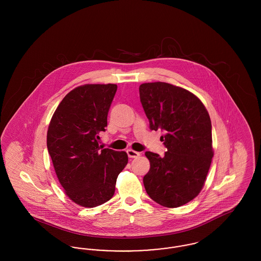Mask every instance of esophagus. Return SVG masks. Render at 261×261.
Listing matches in <instances>:
<instances>
[{
	"label": "esophagus",
	"mask_w": 261,
	"mask_h": 261,
	"mask_svg": "<svg viewBox=\"0 0 261 261\" xmlns=\"http://www.w3.org/2000/svg\"><path fill=\"white\" fill-rule=\"evenodd\" d=\"M127 154H128V156L131 158V159H135V158H138V156L140 155V152L135 151V150H133V149H127Z\"/></svg>",
	"instance_id": "obj_1"
}]
</instances>
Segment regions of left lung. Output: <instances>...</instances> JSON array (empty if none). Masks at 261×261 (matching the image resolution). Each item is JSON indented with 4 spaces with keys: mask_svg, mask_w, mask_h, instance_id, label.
<instances>
[{
    "mask_svg": "<svg viewBox=\"0 0 261 261\" xmlns=\"http://www.w3.org/2000/svg\"><path fill=\"white\" fill-rule=\"evenodd\" d=\"M140 100L149 129L164 132L166 151H146L149 171L143 182L149 198L166 207H179L195 199L211 167L210 114L194 94L164 82L144 83Z\"/></svg>",
    "mask_w": 261,
    "mask_h": 261,
    "instance_id": "obj_1",
    "label": "left lung"
}]
</instances>
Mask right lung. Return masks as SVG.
<instances>
[{
    "instance_id": "right-lung-1",
    "label": "right lung",
    "mask_w": 261,
    "mask_h": 261,
    "mask_svg": "<svg viewBox=\"0 0 261 261\" xmlns=\"http://www.w3.org/2000/svg\"><path fill=\"white\" fill-rule=\"evenodd\" d=\"M115 84H88L69 92L50 120L47 147L60 183L75 203L95 207L112 199L128 155L99 145L108 126Z\"/></svg>"
}]
</instances>
